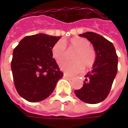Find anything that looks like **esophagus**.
Instances as JSON below:
<instances>
[{
  "instance_id": "esophagus-1",
  "label": "esophagus",
  "mask_w": 128,
  "mask_h": 128,
  "mask_svg": "<svg viewBox=\"0 0 128 128\" xmlns=\"http://www.w3.org/2000/svg\"><path fill=\"white\" fill-rule=\"evenodd\" d=\"M63 78H64L65 79H70V78H71V77L69 76H68V75H66V74H64Z\"/></svg>"
}]
</instances>
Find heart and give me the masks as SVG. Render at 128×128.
<instances>
[{
    "label": "heart",
    "instance_id": "obj_1",
    "mask_svg": "<svg viewBox=\"0 0 128 128\" xmlns=\"http://www.w3.org/2000/svg\"><path fill=\"white\" fill-rule=\"evenodd\" d=\"M68 52H75L71 56L73 60L64 62L60 66L66 73L76 75L80 72L82 69L88 70L94 66L97 56L95 50L90 47V42L88 39L75 37L70 38L68 42L58 40L52 47V57L58 64H60L68 56Z\"/></svg>",
    "mask_w": 128,
    "mask_h": 128
}]
</instances>
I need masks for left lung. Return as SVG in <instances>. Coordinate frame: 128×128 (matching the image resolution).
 Returning a JSON list of instances; mask_svg holds the SVG:
<instances>
[{
	"mask_svg": "<svg viewBox=\"0 0 128 128\" xmlns=\"http://www.w3.org/2000/svg\"><path fill=\"white\" fill-rule=\"evenodd\" d=\"M92 44L96 52V61L92 70L85 77L83 86L75 90L82 102L96 104L108 97L118 72V58L113 44L102 36L93 32L79 35Z\"/></svg>",
	"mask_w": 128,
	"mask_h": 128,
	"instance_id": "left-lung-1",
	"label": "left lung"
}]
</instances>
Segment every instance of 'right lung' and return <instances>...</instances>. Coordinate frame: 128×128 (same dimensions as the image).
I'll return each mask as SVG.
<instances>
[{
	"label": "right lung",
	"instance_id": "1",
	"mask_svg": "<svg viewBox=\"0 0 128 128\" xmlns=\"http://www.w3.org/2000/svg\"><path fill=\"white\" fill-rule=\"evenodd\" d=\"M60 36L44 33L26 36L12 52L11 70L18 93L29 102H40L53 92L63 73L51 55Z\"/></svg>",
	"mask_w": 128,
	"mask_h": 128
}]
</instances>
